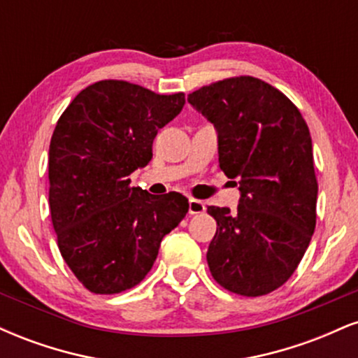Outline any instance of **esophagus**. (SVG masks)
<instances>
[{
  "instance_id": "esophagus-1",
  "label": "esophagus",
  "mask_w": 358,
  "mask_h": 358,
  "mask_svg": "<svg viewBox=\"0 0 358 358\" xmlns=\"http://www.w3.org/2000/svg\"><path fill=\"white\" fill-rule=\"evenodd\" d=\"M205 212V203L200 202V200L190 199L188 200V213L190 215H196V213H202Z\"/></svg>"
}]
</instances>
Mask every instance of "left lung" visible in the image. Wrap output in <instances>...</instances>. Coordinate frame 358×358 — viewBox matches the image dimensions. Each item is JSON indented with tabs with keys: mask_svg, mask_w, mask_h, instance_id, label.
I'll list each match as a JSON object with an SVG mask.
<instances>
[{
	"mask_svg": "<svg viewBox=\"0 0 358 358\" xmlns=\"http://www.w3.org/2000/svg\"><path fill=\"white\" fill-rule=\"evenodd\" d=\"M217 131L219 163L239 185V207H208L217 232L207 262L232 293L261 296L289 279L316 224L313 146L305 119L256 77H232L188 96Z\"/></svg>",
	"mask_w": 358,
	"mask_h": 358,
	"instance_id": "8db88e82",
	"label": "left lung"
}]
</instances>
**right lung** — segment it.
Masks as SVG:
<instances>
[{
	"instance_id": "obj_1",
	"label": "right lung",
	"mask_w": 358,
	"mask_h": 358,
	"mask_svg": "<svg viewBox=\"0 0 358 358\" xmlns=\"http://www.w3.org/2000/svg\"><path fill=\"white\" fill-rule=\"evenodd\" d=\"M183 106V92L101 80L80 90L57 122L48 150L52 224L62 257L92 293L136 286L187 215L182 193L153 196L129 180L151 162L158 129Z\"/></svg>"
}]
</instances>
